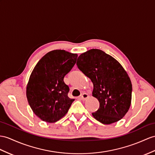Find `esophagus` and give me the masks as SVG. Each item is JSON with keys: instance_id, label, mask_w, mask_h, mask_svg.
Returning a JSON list of instances; mask_svg holds the SVG:
<instances>
[{"instance_id": "esophagus-1", "label": "esophagus", "mask_w": 155, "mask_h": 155, "mask_svg": "<svg viewBox=\"0 0 155 155\" xmlns=\"http://www.w3.org/2000/svg\"><path fill=\"white\" fill-rule=\"evenodd\" d=\"M89 97V95L87 93H83L82 95H81V99L82 100H85L87 99V98Z\"/></svg>"}]
</instances>
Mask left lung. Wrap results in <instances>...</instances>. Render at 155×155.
Here are the masks:
<instances>
[{
    "mask_svg": "<svg viewBox=\"0 0 155 155\" xmlns=\"http://www.w3.org/2000/svg\"><path fill=\"white\" fill-rule=\"evenodd\" d=\"M76 64L93 84V96L99 101L92 113L103 124L119 121L130 107L132 85L129 75L117 60L100 49H91L80 54Z\"/></svg>",
    "mask_w": 155,
    "mask_h": 155,
    "instance_id": "obj_1",
    "label": "left lung"
}]
</instances>
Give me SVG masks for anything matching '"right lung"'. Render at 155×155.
I'll list each match as a JSON object with an SVG mask.
<instances>
[{"label":"right lung","mask_w":155,"mask_h":155,"mask_svg":"<svg viewBox=\"0 0 155 155\" xmlns=\"http://www.w3.org/2000/svg\"><path fill=\"white\" fill-rule=\"evenodd\" d=\"M77 57V54L64 50H54L43 56L33 70L26 96L33 112L43 121H58L74 101L68 96L70 89L64 78L75 65Z\"/></svg>","instance_id":"obj_1"}]
</instances>
